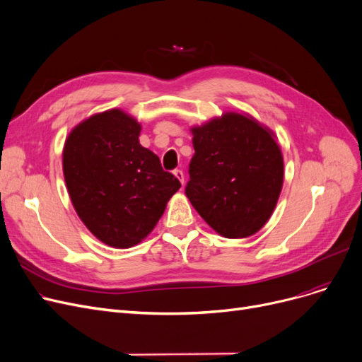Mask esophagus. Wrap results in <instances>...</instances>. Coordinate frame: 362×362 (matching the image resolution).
I'll use <instances>...</instances> for the list:
<instances>
[{
  "label": "esophagus",
  "instance_id": "34e87169",
  "mask_svg": "<svg viewBox=\"0 0 362 362\" xmlns=\"http://www.w3.org/2000/svg\"><path fill=\"white\" fill-rule=\"evenodd\" d=\"M175 176L180 180V183H182V185L185 183V175H183V171H182V170L176 168V170H175Z\"/></svg>",
  "mask_w": 362,
  "mask_h": 362
}]
</instances>
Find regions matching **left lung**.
I'll return each instance as SVG.
<instances>
[{
  "mask_svg": "<svg viewBox=\"0 0 362 362\" xmlns=\"http://www.w3.org/2000/svg\"><path fill=\"white\" fill-rule=\"evenodd\" d=\"M192 133L195 153L186 197L223 237L256 233L269 220L284 179L272 133L240 114H226Z\"/></svg>",
  "mask_w": 362,
  "mask_h": 362,
  "instance_id": "obj_1",
  "label": "left lung"
}]
</instances>
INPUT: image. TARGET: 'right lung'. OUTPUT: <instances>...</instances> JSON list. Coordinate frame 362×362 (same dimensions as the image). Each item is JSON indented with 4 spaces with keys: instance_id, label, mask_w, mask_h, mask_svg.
I'll return each instance as SVG.
<instances>
[{
    "instance_id": "1",
    "label": "right lung",
    "mask_w": 362,
    "mask_h": 362,
    "mask_svg": "<svg viewBox=\"0 0 362 362\" xmlns=\"http://www.w3.org/2000/svg\"><path fill=\"white\" fill-rule=\"evenodd\" d=\"M140 124L119 109L93 115L72 130L64 175L74 207L102 243L129 248L142 241L182 186L158 155L139 144Z\"/></svg>"
}]
</instances>
